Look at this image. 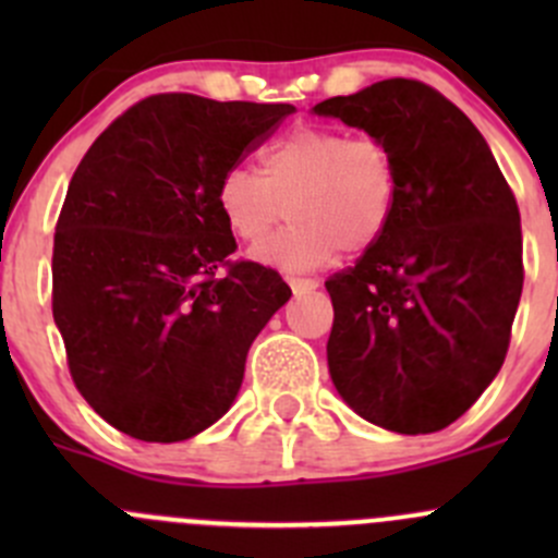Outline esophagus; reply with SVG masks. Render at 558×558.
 Masks as SVG:
<instances>
[{"label": "esophagus", "mask_w": 558, "mask_h": 558, "mask_svg": "<svg viewBox=\"0 0 558 558\" xmlns=\"http://www.w3.org/2000/svg\"><path fill=\"white\" fill-rule=\"evenodd\" d=\"M289 286L294 289V294H311L318 289V280L315 278H289Z\"/></svg>", "instance_id": "obj_1"}]
</instances>
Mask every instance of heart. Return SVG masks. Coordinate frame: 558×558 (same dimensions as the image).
<instances>
[{
	"label": "heart",
	"instance_id": "b5f03b06",
	"mask_svg": "<svg viewBox=\"0 0 558 558\" xmlns=\"http://www.w3.org/2000/svg\"><path fill=\"white\" fill-rule=\"evenodd\" d=\"M397 161L384 140L329 126H300L262 154V174L232 167L216 185V207L229 232L256 247L286 205L291 227L256 258L307 272L340 251L362 253L386 234L397 207Z\"/></svg>",
	"mask_w": 558,
	"mask_h": 558
}]
</instances>
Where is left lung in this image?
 Returning <instances> with one entry per match:
<instances>
[{
    "label": "left lung",
    "instance_id": "8db88e82",
    "mask_svg": "<svg viewBox=\"0 0 558 558\" xmlns=\"http://www.w3.org/2000/svg\"><path fill=\"white\" fill-rule=\"evenodd\" d=\"M313 112L384 140L399 174L384 238L326 280L331 384L388 432L446 429L510 345L523 289L513 191L475 123L426 83L391 77Z\"/></svg>",
    "mask_w": 558,
    "mask_h": 558
}]
</instances>
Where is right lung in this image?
<instances>
[{
  "label": "right lung",
  "mask_w": 558,
  "mask_h": 558,
  "mask_svg": "<svg viewBox=\"0 0 558 558\" xmlns=\"http://www.w3.org/2000/svg\"><path fill=\"white\" fill-rule=\"evenodd\" d=\"M294 105L156 94L110 123L66 189L53 238V320L77 391L110 426L178 442L238 397L247 348L291 289L229 262L221 174Z\"/></svg>",
  "instance_id": "obj_1"
}]
</instances>
